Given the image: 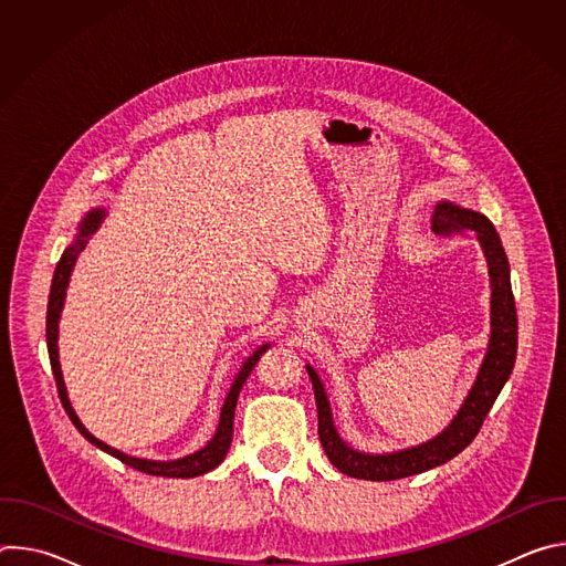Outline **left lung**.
<instances>
[{"instance_id":"left-lung-1","label":"left lung","mask_w":566,"mask_h":566,"mask_svg":"<svg viewBox=\"0 0 566 566\" xmlns=\"http://www.w3.org/2000/svg\"><path fill=\"white\" fill-rule=\"evenodd\" d=\"M432 223L439 228H454V230H472L479 247L483 251L489 264L491 275V338L486 356L481 360V367L476 371V378L463 398L457 417L448 423L443 432H439L434 439L402 448L394 452H363L352 448L336 430L332 402L327 398L325 385H322L317 371L306 365L315 406H317V434L319 443L325 448L329 461L345 474L367 481H391L412 476L426 470H432L441 463H448L452 457H457L470 441L476 437L483 419L491 412L495 398L500 396L502 387L506 385L515 356H517V311H515V297L511 289V266L509 258L504 253L502 239L491 223L486 214L476 210L463 208L454 201H441L434 208Z\"/></svg>"}]
</instances>
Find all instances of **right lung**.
I'll use <instances>...</instances> for the list:
<instances>
[{"mask_svg":"<svg viewBox=\"0 0 566 566\" xmlns=\"http://www.w3.org/2000/svg\"><path fill=\"white\" fill-rule=\"evenodd\" d=\"M107 217V210L103 206L98 208H92L83 221L77 223V232L73 237L71 244L64 249L57 266H55V273H53V282H51V293H49V306H46V349H49V358H51V369H53V376H55V385H57V394H60V400H62V408L64 412L69 415L71 423L75 426V430L83 434L90 443H94L96 448H101L103 452L120 459L125 465L129 468H136L145 474H154V476H177V479H190V476H199V474H206L210 470H214L223 459H226V452L230 448V441H232V421H234V408H237V398H239V391L241 387H244L247 378L251 376L253 367L258 365V360L262 358V354L271 347V343H264L260 345L247 360L244 365L239 367V374L234 376L232 380V387L223 400V408H221V417H219V423H217V430L212 434V439L186 454V457H179V459H170V461H160V459H143V457H132V454H125L112 446H107L105 441L96 439L85 426L83 421L77 419L71 400H69V394H66V385H64V376H62V367H60V349H57V329H60V315H62V308H64V297H66V289H69V280H71V273H73V266H75V260L77 255L85 251V247L90 244L92 234L103 226Z\"/></svg>","mask_w":566,"mask_h":566,"instance_id":"1","label":"right lung"}]
</instances>
